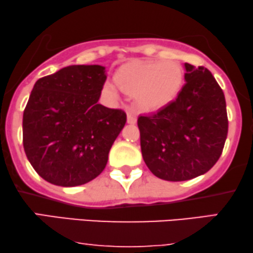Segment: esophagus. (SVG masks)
Here are the masks:
<instances>
[{"label": "esophagus", "instance_id": "1", "mask_svg": "<svg viewBox=\"0 0 253 253\" xmlns=\"http://www.w3.org/2000/svg\"><path fill=\"white\" fill-rule=\"evenodd\" d=\"M136 122H137L136 113H134L132 108H127V123L134 124Z\"/></svg>", "mask_w": 253, "mask_h": 253}]
</instances>
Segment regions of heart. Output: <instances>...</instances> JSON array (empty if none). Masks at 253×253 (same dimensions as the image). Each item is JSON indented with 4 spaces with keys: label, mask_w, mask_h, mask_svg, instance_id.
I'll list each match as a JSON object with an SVG mask.
<instances>
[{
    "label": "heart",
    "mask_w": 253,
    "mask_h": 253,
    "mask_svg": "<svg viewBox=\"0 0 253 253\" xmlns=\"http://www.w3.org/2000/svg\"><path fill=\"white\" fill-rule=\"evenodd\" d=\"M116 84L126 93L136 95L140 109L158 110L178 96L183 84V70L173 60L134 61L117 73ZM117 86L107 84L104 89L117 96Z\"/></svg>",
    "instance_id": "1"
}]
</instances>
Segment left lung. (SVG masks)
Masks as SVG:
<instances>
[{"label": "left lung", "mask_w": 253, "mask_h": 253, "mask_svg": "<svg viewBox=\"0 0 253 253\" xmlns=\"http://www.w3.org/2000/svg\"><path fill=\"white\" fill-rule=\"evenodd\" d=\"M186 84L166 107L139 116L140 149L146 166L167 181L205 174L222 155L228 134L224 94L203 66L185 64Z\"/></svg>", "instance_id": "1"}]
</instances>
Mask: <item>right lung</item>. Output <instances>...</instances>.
<instances>
[{"instance_id": "obj_1", "label": "right lung", "mask_w": 253, "mask_h": 253, "mask_svg": "<svg viewBox=\"0 0 253 253\" xmlns=\"http://www.w3.org/2000/svg\"><path fill=\"white\" fill-rule=\"evenodd\" d=\"M106 67L72 65L35 84L23 114V146L50 183L74 187L101 174L126 114L98 103Z\"/></svg>"}]
</instances>
